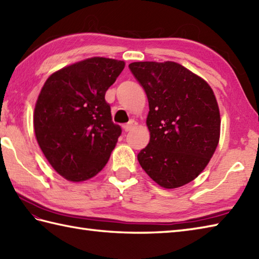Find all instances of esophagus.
<instances>
[{"instance_id":"esophagus-1","label":"esophagus","mask_w":259,"mask_h":259,"mask_svg":"<svg viewBox=\"0 0 259 259\" xmlns=\"http://www.w3.org/2000/svg\"><path fill=\"white\" fill-rule=\"evenodd\" d=\"M136 125H137V122H136V121L131 120L129 123H126V124H124V125H123V129H124L125 133H128V131H131L133 129H135V128H136Z\"/></svg>"}]
</instances>
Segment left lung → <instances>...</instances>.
<instances>
[{"label": "left lung", "instance_id": "obj_1", "mask_svg": "<svg viewBox=\"0 0 259 259\" xmlns=\"http://www.w3.org/2000/svg\"><path fill=\"white\" fill-rule=\"evenodd\" d=\"M149 103V144L138 161L165 189L183 186L200 175L220 138V112L203 78L174 62L129 65Z\"/></svg>", "mask_w": 259, "mask_h": 259}]
</instances>
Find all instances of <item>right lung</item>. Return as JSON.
Instances as JSON below:
<instances>
[{
  "label": "right lung",
  "mask_w": 259,
  "mask_h": 259,
  "mask_svg": "<svg viewBox=\"0 0 259 259\" xmlns=\"http://www.w3.org/2000/svg\"><path fill=\"white\" fill-rule=\"evenodd\" d=\"M124 62L93 57L50 75L35 103L34 134L53 168L70 182L92 179L108 163L121 135L105 92Z\"/></svg>",
  "instance_id": "right-lung-1"
}]
</instances>
